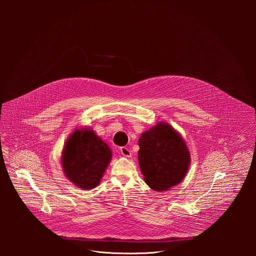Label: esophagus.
I'll return each instance as SVG.
<instances>
[{"mask_svg":"<svg viewBox=\"0 0 256 256\" xmlns=\"http://www.w3.org/2000/svg\"><path fill=\"white\" fill-rule=\"evenodd\" d=\"M120 152H121L122 156H126V158H130V156H132L131 150H130L128 148H126V146L120 148Z\"/></svg>","mask_w":256,"mask_h":256,"instance_id":"obj_1","label":"esophagus"}]
</instances>
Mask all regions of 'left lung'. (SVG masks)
Wrapping results in <instances>:
<instances>
[{
  "label": "left lung",
  "mask_w": 256,
  "mask_h": 256,
  "mask_svg": "<svg viewBox=\"0 0 256 256\" xmlns=\"http://www.w3.org/2000/svg\"><path fill=\"white\" fill-rule=\"evenodd\" d=\"M138 144L140 170L152 189L166 191L182 182L190 166V152L172 125L158 122L142 133Z\"/></svg>",
  "instance_id": "8db88e82"
}]
</instances>
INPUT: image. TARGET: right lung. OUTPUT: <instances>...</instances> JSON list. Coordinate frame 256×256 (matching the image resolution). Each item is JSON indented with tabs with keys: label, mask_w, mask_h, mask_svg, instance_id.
<instances>
[{
	"label": "right lung",
	"mask_w": 256,
	"mask_h": 256,
	"mask_svg": "<svg viewBox=\"0 0 256 256\" xmlns=\"http://www.w3.org/2000/svg\"><path fill=\"white\" fill-rule=\"evenodd\" d=\"M112 158L108 145L92 128L74 129L67 139L61 156L66 178L84 190L96 188Z\"/></svg>",
	"instance_id": "obj_1"
}]
</instances>
